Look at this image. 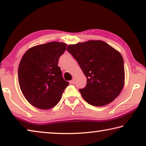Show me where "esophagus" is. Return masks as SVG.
I'll return each instance as SVG.
<instances>
[{
    "mask_svg": "<svg viewBox=\"0 0 146 146\" xmlns=\"http://www.w3.org/2000/svg\"><path fill=\"white\" fill-rule=\"evenodd\" d=\"M70 83L71 84H75V78H73L72 80H71V81H70Z\"/></svg>",
    "mask_w": 146,
    "mask_h": 146,
    "instance_id": "34e87169",
    "label": "esophagus"
}]
</instances>
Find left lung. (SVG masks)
<instances>
[{
    "label": "left lung",
    "instance_id": "left-lung-1",
    "mask_svg": "<svg viewBox=\"0 0 146 146\" xmlns=\"http://www.w3.org/2000/svg\"><path fill=\"white\" fill-rule=\"evenodd\" d=\"M67 51L77 61L87 78L84 88L79 90L86 102L104 106L117 98L124 85L125 72L121 54L102 40L70 44Z\"/></svg>",
    "mask_w": 146,
    "mask_h": 146
}]
</instances>
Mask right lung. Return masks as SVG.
Here are the masks:
<instances>
[{
	"label": "right lung",
	"instance_id": "add662e5",
	"mask_svg": "<svg viewBox=\"0 0 146 146\" xmlns=\"http://www.w3.org/2000/svg\"><path fill=\"white\" fill-rule=\"evenodd\" d=\"M67 44L51 42L29 48L20 62L19 83L24 97L32 106L49 110L60 101L69 82L62 76L59 57Z\"/></svg>",
	"mask_w": 146,
	"mask_h": 146
}]
</instances>
